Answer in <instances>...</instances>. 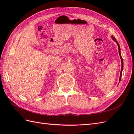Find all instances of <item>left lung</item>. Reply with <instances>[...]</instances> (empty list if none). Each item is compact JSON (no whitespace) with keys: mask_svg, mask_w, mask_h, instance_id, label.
Segmentation results:
<instances>
[{"mask_svg":"<svg viewBox=\"0 0 134 134\" xmlns=\"http://www.w3.org/2000/svg\"><path fill=\"white\" fill-rule=\"evenodd\" d=\"M111 37L112 38V40L113 41H115L117 44V46H118V48H119V55H120V57L121 58V72H120V79H119V81L120 82L121 80V76H122V70H123V68H124V63H123V60L122 58V56H121V52H120V47L119 45V43L117 42V41H116V40L115 38V37H113V36H111Z\"/></svg>","mask_w":134,"mask_h":134,"instance_id":"obj_1","label":"left lung"}]
</instances>
